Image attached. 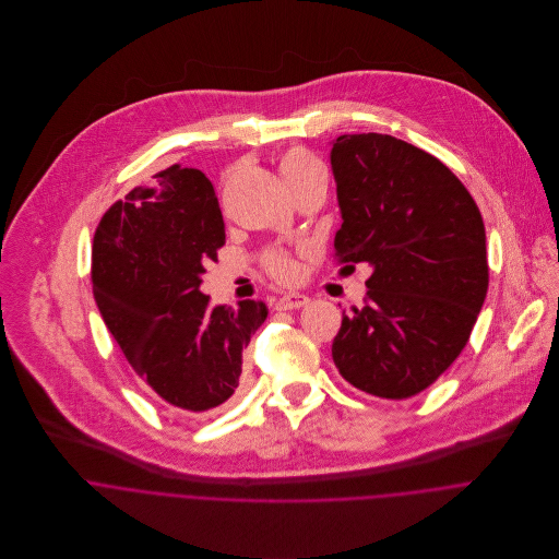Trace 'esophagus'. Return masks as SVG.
Instances as JSON below:
<instances>
[{
  "mask_svg": "<svg viewBox=\"0 0 559 559\" xmlns=\"http://www.w3.org/2000/svg\"><path fill=\"white\" fill-rule=\"evenodd\" d=\"M310 304L308 295H299V293H288L275 299V310H299L304 306Z\"/></svg>",
  "mask_w": 559,
  "mask_h": 559,
  "instance_id": "obj_1",
  "label": "esophagus"
}]
</instances>
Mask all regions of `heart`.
I'll return each mask as SVG.
<instances>
[{"label": "heart", "mask_w": 559, "mask_h": 559, "mask_svg": "<svg viewBox=\"0 0 559 559\" xmlns=\"http://www.w3.org/2000/svg\"><path fill=\"white\" fill-rule=\"evenodd\" d=\"M277 169L293 193L319 178H324L322 160L306 146H290L282 151L277 157ZM260 264L277 282H295L299 277V264L284 247H266L260 253Z\"/></svg>", "instance_id": "b5f03b06"}]
</instances>
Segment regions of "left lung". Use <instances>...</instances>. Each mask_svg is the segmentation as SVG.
I'll return each instance as SVG.
<instances>
[{"label":"left lung","instance_id":"1","mask_svg":"<svg viewBox=\"0 0 559 559\" xmlns=\"http://www.w3.org/2000/svg\"><path fill=\"white\" fill-rule=\"evenodd\" d=\"M331 165L344 219L333 258L372 266L333 364L366 394L417 396L463 353L488 290L478 204L443 160L392 135H342Z\"/></svg>","mask_w":559,"mask_h":559}]
</instances>
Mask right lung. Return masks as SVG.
I'll return each mask as SVG.
<instances>
[{
  "label": "right lung",
  "instance_id": "1",
  "mask_svg": "<svg viewBox=\"0 0 559 559\" xmlns=\"http://www.w3.org/2000/svg\"><path fill=\"white\" fill-rule=\"evenodd\" d=\"M226 245L211 180L180 163L114 202L92 240V288L109 333L153 399L209 413L240 383L264 301L213 308L202 273Z\"/></svg>",
  "mask_w": 559,
  "mask_h": 559
}]
</instances>
